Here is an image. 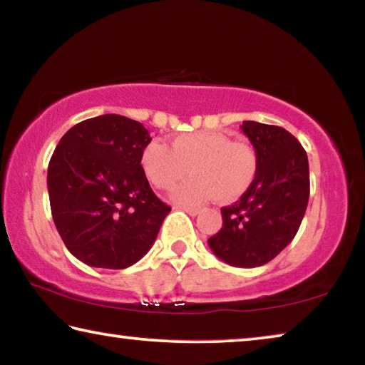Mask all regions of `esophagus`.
Segmentation results:
<instances>
[{
	"label": "esophagus",
	"instance_id": "obj_1",
	"mask_svg": "<svg viewBox=\"0 0 365 365\" xmlns=\"http://www.w3.org/2000/svg\"><path fill=\"white\" fill-rule=\"evenodd\" d=\"M180 209L182 211H185L187 214H190V215H197L201 212V209L200 207H190V206H180Z\"/></svg>",
	"mask_w": 365,
	"mask_h": 365
}]
</instances>
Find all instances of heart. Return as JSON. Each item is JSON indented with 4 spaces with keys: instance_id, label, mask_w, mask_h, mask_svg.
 Returning a JSON list of instances; mask_svg holds the SVG:
<instances>
[{
    "instance_id": "b5f03b06",
    "label": "heart",
    "mask_w": 365,
    "mask_h": 365,
    "mask_svg": "<svg viewBox=\"0 0 365 365\" xmlns=\"http://www.w3.org/2000/svg\"><path fill=\"white\" fill-rule=\"evenodd\" d=\"M140 163L148 180L159 190L172 188L190 172L193 178L174 190V200L183 205L211 196L219 202L235 201L251 187L257 172L255 148L222 132L185 133L172 140L170 148L150 141Z\"/></svg>"
}]
</instances>
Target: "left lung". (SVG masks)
<instances>
[{
	"mask_svg": "<svg viewBox=\"0 0 365 365\" xmlns=\"http://www.w3.org/2000/svg\"><path fill=\"white\" fill-rule=\"evenodd\" d=\"M242 130L257 154L251 187L232 206L222 207V228L209 248L233 267L272 261L298 233L309 201V163L304 148L285 128L245 120Z\"/></svg>",
	"mask_w": 365,
	"mask_h": 365,
	"instance_id": "left-lung-1",
	"label": "left lung"
}]
</instances>
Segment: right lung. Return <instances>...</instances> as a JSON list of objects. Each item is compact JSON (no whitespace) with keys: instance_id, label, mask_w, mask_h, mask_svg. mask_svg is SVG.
<instances>
[{"instance_id":"add662e5","label":"right lung","mask_w":365,"mask_h":365,"mask_svg":"<svg viewBox=\"0 0 365 365\" xmlns=\"http://www.w3.org/2000/svg\"><path fill=\"white\" fill-rule=\"evenodd\" d=\"M150 141L143 123L119 114L78 122L59 140L48 165L49 205L78 261L117 270L150 251L170 212L141 169Z\"/></svg>"}]
</instances>
